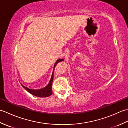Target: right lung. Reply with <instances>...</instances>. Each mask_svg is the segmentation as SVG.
Wrapping results in <instances>:
<instances>
[{
	"instance_id": "1",
	"label": "right lung",
	"mask_w": 128,
	"mask_h": 128,
	"mask_svg": "<svg viewBox=\"0 0 128 128\" xmlns=\"http://www.w3.org/2000/svg\"><path fill=\"white\" fill-rule=\"evenodd\" d=\"M62 61H64L63 59H59L57 60L56 62H55V64H54V68L56 66V65L58 64V62H62ZM54 70V69H53V72H52V74L51 78H50V82H49L48 85L46 87H44V88H40V89H38V90H32V89H30V88H26V87L24 86L23 85H22V84H21V85H22V86L27 91H28L30 94H31L32 95H34V96L38 97H46L50 96L52 94V82H53V80Z\"/></svg>"
}]
</instances>
